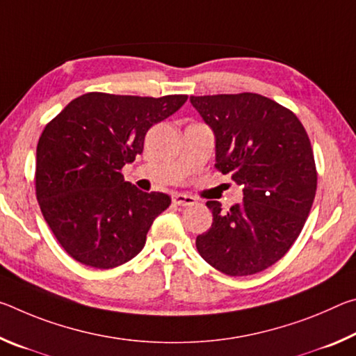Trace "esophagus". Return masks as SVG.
<instances>
[{"label":"esophagus","instance_id":"obj_1","mask_svg":"<svg viewBox=\"0 0 356 356\" xmlns=\"http://www.w3.org/2000/svg\"><path fill=\"white\" fill-rule=\"evenodd\" d=\"M172 202L176 206H195L196 200L193 196L184 195V193H176V195H172Z\"/></svg>","mask_w":356,"mask_h":356}]
</instances>
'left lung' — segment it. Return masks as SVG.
<instances>
[{"mask_svg":"<svg viewBox=\"0 0 356 356\" xmlns=\"http://www.w3.org/2000/svg\"><path fill=\"white\" fill-rule=\"evenodd\" d=\"M215 135V168L243 185V201L222 212L209 201L213 222L196 237L204 261L229 276L262 272L291 250L317 188L309 136L295 114L264 95L190 97Z\"/></svg>","mask_w":356,"mask_h":356,"instance_id":"obj_1","label":"left lung"}]
</instances>
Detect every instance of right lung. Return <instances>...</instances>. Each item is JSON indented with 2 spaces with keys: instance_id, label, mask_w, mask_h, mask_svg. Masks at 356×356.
<instances>
[{
  "instance_id": "1",
  "label": "right lung",
  "mask_w": 356,
  "mask_h": 356,
  "mask_svg": "<svg viewBox=\"0 0 356 356\" xmlns=\"http://www.w3.org/2000/svg\"><path fill=\"white\" fill-rule=\"evenodd\" d=\"M186 99L88 92L45 125L35 154V196L47 225L75 261L106 270L144 248L171 197L138 190L120 170L143 152L147 130Z\"/></svg>"
}]
</instances>
